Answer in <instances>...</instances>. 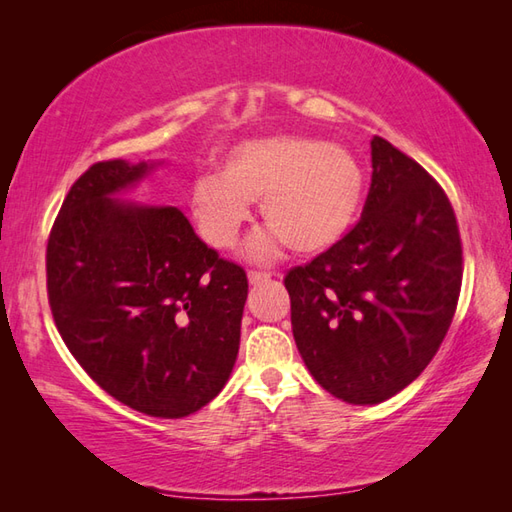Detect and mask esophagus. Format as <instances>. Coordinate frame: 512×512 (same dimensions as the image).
I'll list each match as a JSON object with an SVG mask.
<instances>
[{"mask_svg": "<svg viewBox=\"0 0 512 512\" xmlns=\"http://www.w3.org/2000/svg\"><path fill=\"white\" fill-rule=\"evenodd\" d=\"M270 277H275V273H259V270H250L248 273L250 284H262V281H268Z\"/></svg>", "mask_w": 512, "mask_h": 512, "instance_id": "obj_1", "label": "esophagus"}]
</instances>
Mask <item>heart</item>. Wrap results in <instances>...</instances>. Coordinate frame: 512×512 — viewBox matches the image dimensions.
I'll return each instance as SVG.
<instances>
[{
    "label": "heart",
    "instance_id": "1",
    "mask_svg": "<svg viewBox=\"0 0 512 512\" xmlns=\"http://www.w3.org/2000/svg\"><path fill=\"white\" fill-rule=\"evenodd\" d=\"M365 198V173L352 151L321 138L270 136L226 156L222 173L193 182L191 204L200 233L213 248H231L262 200L268 231L248 244L264 262L281 244L295 253L328 250L352 231Z\"/></svg>",
    "mask_w": 512,
    "mask_h": 512
}]
</instances>
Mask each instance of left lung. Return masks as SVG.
I'll use <instances>...</instances> for the list:
<instances>
[{
  "label": "left lung",
  "mask_w": 512,
  "mask_h": 512,
  "mask_svg": "<svg viewBox=\"0 0 512 512\" xmlns=\"http://www.w3.org/2000/svg\"><path fill=\"white\" fill-rule=\"evenodd\" d=\"M372 169L361 222L284 279L303 363L352 405H378L422 374L462 286L460 231L440 184L380 136Z\"/></svg>",
  "instance_id": "obj_1"
}]
</instances>
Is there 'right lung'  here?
Listing matches in <instances>:
<instances>
[{
	"label": "right lung",
	"mask_w": 512,
	"mask_h": 512,
	"mask_svg": "<svg viewBox=\"0 0 512 512\" xmlns=\"http://www.w3.org/2000/svg\"><path fill=\"white\" fill-rule=\"evenodd\" d=\"M158 165L105 160L72 184L48 239V299L96 385L147 416L184 418L233 372L248 279L176 206L121 198Z\"/></svg>",
	"instance_id": "obj_1"
}]
</instances>
